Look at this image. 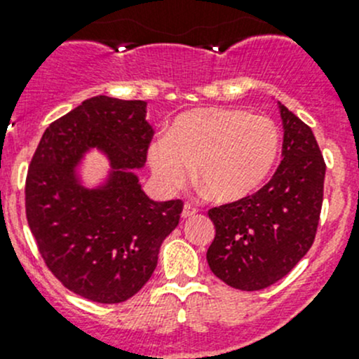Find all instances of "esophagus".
Wrapping results in <instances>:
<instances>
[{"label":"esophagus","mask_w":359,"mask_h":359,"mask_svg":"<svg viewBox=\"0 0 359 359\" xmlns=\"http://www.w3.org/2000/svg\"><path fill=\"white\" fill-rule=\"evenodd\" d=\"M196 212H198V210L194 208L193 205H184V208H182V219H189V217L196 215Z\"/></svg>","instance_id":"1"}]
</instances>
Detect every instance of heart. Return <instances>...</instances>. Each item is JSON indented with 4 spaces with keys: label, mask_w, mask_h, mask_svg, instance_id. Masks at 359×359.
<instances>
[{
    "label": "heart",
    "mask_w": 359,
    "mask_h": 359,
    "mask_svg": "<svg viewBox=\"0 0 359 359\" xmlns=\"http://www.w3.org/2000/svg\"><path fill=\"white\" fill-rule=\"evenodd\" d=\"M280 130L262 114L233 107H198L177 116L166 137L151 142L147 161L158 186L180 189L194 175L219 203L259 189L280 153Z\"/></svg>",
    "instance_id": "1"
}]
</instances>
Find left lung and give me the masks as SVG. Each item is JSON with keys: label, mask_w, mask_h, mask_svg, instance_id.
Masks as SVG:
<instances>
[{"label": "left lung", "mask_w": 359, "mask_h": 359, "mask_svg": "<svg viewBox=\"0 0 359 359\" xmlns=\"http://www.w3.org/2000/svg\"><path fill=\"white\" fill-rule=\"evenodd\" d=\"M283 151L273 179L240 201L208 212L215 238L206 260L219 280L245 292L280 281L309 252L323 203V154L314 133L283 104Z\"/></svg>", "instance_id": "8db88e82"}]
</instances>
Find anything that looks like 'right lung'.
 Here are the masks:
<instances>
[{
	"label": "right lung",
	"instance_id": "1",
	"mask_svg": "<svg viewBox=\"0 0 359 359\" xmlns=\"http://www.w3.org/2000/svg\"><path fill=\"white\" fill-rule=\"evenodd\" d=\"M147 102L97 95L43 133L25 180V213L53 276L85 299L118 304L149 281L182 201H154L133 170L146 165L153 126ZM92 149L110 159L107 180L82 184L79 163Z\"/></svg>",
	"mask_w": 359,
	"mask_h": 359
}]
</instances>
